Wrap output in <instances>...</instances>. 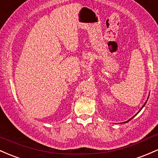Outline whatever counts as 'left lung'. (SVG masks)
I'll return each instance as SVG.
<instances>
[{
  "label": "left lung",
  "instance_id": "8db88e82",
  "mask_svg": "<svg viewBox=\"0 0 158 158\" xmlns=\"http://www.w3.org/2000/svg\"><path fill=\"white\" fill-rule=\"evenodd\" d=\"M145 103H146V102H145ZM145 105H144V106H142V108H143V107H144V106H145ZM142 108H141V109H140V110H139V111H141V110H142ZM134 117H135V116H134ZM132 118H131V119H132ZM131 119H130V120H131ZM129 120H128V121H129ZM127 122H126V123H127Z\"/></svg>",
  "mask_w": 158,
  "mask_h": 158
}]
</instances>
